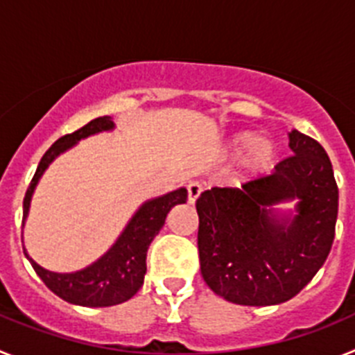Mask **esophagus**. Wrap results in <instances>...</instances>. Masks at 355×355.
<instances>
[{"instance_id":"1","label":"esophagus","mask_w":355,"mask_h":355,"mask_svg":"<svg viewBox=\"0 0 355 355\" xmlns=\"http://www.w3.org/2000/svg\"><path fill=\"white\" fill-rule=\"evenodd\" d=\"M187 192H188V202H190V205H193V202L199 199L200 192H202V187H200L199 183H190L187 187Z\"/></svg>"}]
</instances>
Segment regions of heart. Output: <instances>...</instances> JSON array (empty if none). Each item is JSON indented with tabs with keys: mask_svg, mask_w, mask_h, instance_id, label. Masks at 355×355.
Instances as JSON below:
<instances>
[{
	"mask_svg": "<svg viewBox=\"0 0 355 355\" xmlns=\"http://www.w3.org/2000/svg\"><path fill=\"white\" fill-rule=\"evenodd\" d=\"M249 146L252 147H250L245 159H243V165H245L247 171L250 174H265V172L270 171L275 162V149L270 142L259 140V142L254 144L252 135H236L229 144V149L233 153H240V150Z\"/></svg>",
	"mask_w": 355,
	"mask_h": 355,
	"instance_id": "obj_1",
	"label": "heart"
}]
</instances>
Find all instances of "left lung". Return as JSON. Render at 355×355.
I'll return each mask as SVG.
<instances>
[{"label":"left lung","instance_id":"1","mask_svg":"<svg viewBox=\"0 0 355 355\" xmlns=\"http://www.w3.org/2000/svg\"><path fill=\"white\" fill-rule=\"evenodd\" d=\"M293 155L275 171L241 184L200 193V274L213 293L241 306L290 300L327 259L338 216L331 159L315 139L291 130ZM297 196L293 221H277L270 206Z\"/></svg>","mask_w":355,"mask_h":355}]
</instances>
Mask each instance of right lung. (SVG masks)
Returning <instances> with one entry per match:
<instances>
[{"mask_svg":"<svg viewBox=\"0 0 355 355\" xmlns=\"http://www.w3.org/2000/svg\"><path fill=\"white\" fill-rule=\"evenodd\" d=\"M112 128H114V122L108 115L97 117L74 133L64 135L62 139L56 140L46 150L35 174L31 178L26 196H24L23 220L28 215L33 188H35L42 172L48 168L49 163L65 149L74 146L78 140L85 139L89 135L99 133V131L112 130ZM184 202H187V188H180V190L167 193V196L146 202L137 211V215L131 218L128 227L124 229V233L115 241V245L99 261L87 266L85 270L74 272V274H55V272L46 270V268L37 265L26 252L24 254L30 259L37 275L44 281V284L53 293L58 295L60 299H64L65 302L87 307H106L126 302L144 284V275L147 270L146 256L150 241L163 227L168 211L174 206L184 205Z\"/></svg>","mask_w":355,"mask_h":355,"instance_id":"add662e5","label":"right lung"}]
</instances>
